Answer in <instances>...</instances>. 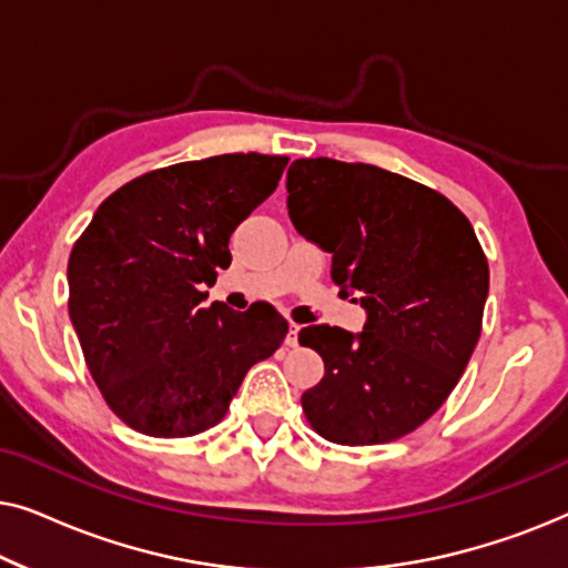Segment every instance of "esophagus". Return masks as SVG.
Segmentation results:
<instances>
[{
  "instance_id": "34e87169",
  "label": "esophagus",
  "mask_w": 568,
  "mask_h": 568,
  "mask_svg": "<svg viewBox=\"0 0 568 568\" xmlns=\"http://www.w3.org/2000/svg\"><path fill=\"white\" fill-rule=\"evenodd\" d=\"M297 338H300V325L297 323H290V331H286L284 344L286 346H297Z\"/></svg>"
}]
</instances>
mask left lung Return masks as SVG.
<instances>
[{"label": "left lung", "mask_w": 568, "mask_h": 568, "mask_svg": "<svg viewBox=\"0 0 568 568\" xmlns=\"http://www.w3.org/2000/svg\"><path fill=\"white\" fill-rule=\"evenodd\" d=\"M294 230L331 253V278L367 321L352 333L307 325L300 344L325 362L302 408L321 437L383 445L422 426L468 367L488 297V263L442 193L364 162L294 160Z\"/></svg>", "instance_id": "8db88e82"}]
</instances>
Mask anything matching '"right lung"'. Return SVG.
Segmentation results:
<instances>
[{
  "label": "right lung",
  "mask_w": 568,
  "mask_h": 568,
  "mask_svg": "<svg viewBox=\"0 0 568 568\" xmlns=\"http://www.w3.org/2000/svg\"><path fill=\"white\" fill-rule=\"evenodd\" d=\"M290 158L258 152L178 162L98 206L69 255V317L115 416L150 437L220 424L290 323L268 302L204 307L230 237L276 191Z\"/></svg>",
  "instance_id": "right-lung-1"
}]
</instances>
